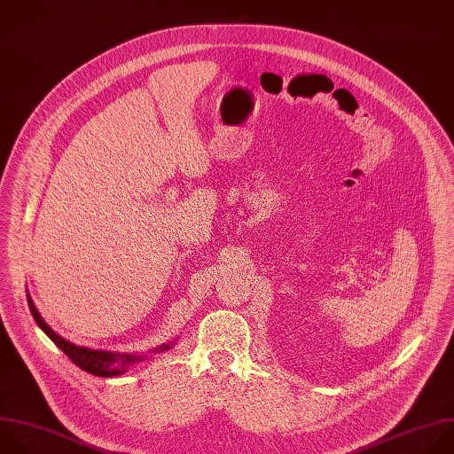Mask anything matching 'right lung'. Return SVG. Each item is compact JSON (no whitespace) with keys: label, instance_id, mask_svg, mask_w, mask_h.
Returning <instances> with one entry per match:
<instances>
[{"label":"right lung","instance_id":"right-lung-1","mask_svg":"<svg viewBox=\"0 0 454 454\" xmlns=\"http://www.w3.org/2000/svg\"><path fill=\"white\" fill-rule=\"evenodd\" d=\"M27 299H28L30 312H32L35 323L39 325V328H41V330L55 342V346L60 348V349L71 358V362L76 364L82 371H87L89 374H94V376H99V378H112V376L124 374L131 364L142 362V360L145 358L144 355H137V353H117V351H103V349H90V348L76 346V344L66 340L64 337H60L59 333H55V332L46 325V321H44V319L41 317V314L37 312L35 303L32 301L30 294H27ZM173 346H175V340L155 348L151 353L157 355V353H162V351H169Z\"/></svg>","mask_w":454,"mask_h":454}]
</instances>
